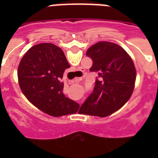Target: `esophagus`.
Masks as SVG:
<instances>
[{
	"label": "esophagus",
	"mask_w": 158,
	"mask_h": 158,
	"mask_svg": "<svg viewBox=\"0 0 158 158\" xmlns=\"http://www.w3.org/2000/svg\"><path fill=\"white\" fill-rule=\"evenodd\" d=\"M80 80H81V78H80V77H76V78H74V79H73V80H72V81H69V84H73L74 83V82H77V81H79ZM79 104H80V105H81V103H79Z\"/></svg>",
	"instance_id": "34e87169"
}]
</instances>
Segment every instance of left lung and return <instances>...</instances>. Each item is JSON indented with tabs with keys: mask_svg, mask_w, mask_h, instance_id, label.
Masks as SVG:
<instances>
[{
	"mask_svg": "<svg viewBox=\"0 0 158 158\" xmlns=\"http://www.w3.org/2000/svg\"><path fill=\"white\" fill-rule=\"evenodd\" d=\"M93 60L91 71L98 72L93 92L81 107V114L106 117L120 109L131 98L136 81V69L122 47L101 41L88 49Z\"/></svg>",
	"mask_w": 158,
	"mask_h": 158,
	"instance_id": "8db88e82",
	"label": "left lung"
}]
</instances>
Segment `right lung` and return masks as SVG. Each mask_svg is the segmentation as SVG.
<instances>
[{
  "label": "right lung",
  "mask_w": 158,
  "mask_h": 158,
  "mask_svg": "<svg viewBox=\"0 0 158 158\" xmlns=\"http://www.w3.org/2000/svg\"><path fill=\"white\" fill-rule=\"evenodd\" d=\"M63 51L53 43H43L25 53L17 69L19 88L35 107L51 116L75 114L80 105L65 97L61 82L69 68Z\"/></svg>",
  "instance_id": "right-lung-1"
}]
</instances>
